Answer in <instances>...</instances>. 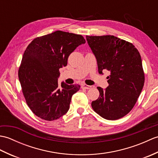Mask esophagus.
<instances>
[{
	"label": "esophagus",
	"mask_w": 158,
	"mask_h": 158,
	"mask_svg": "<svg viewBox=\"0 0 158 158\" xmlns=\"http://www.w3.org/2000/svg\"><path fill=\"white\" fill-rule=\"evenodd\" d=\"M81 88L83 89H91L92 88V86H90V85H88L86 84H83Z\"/></svg>",
	"instance_id": "34e87169"
}]
</instances>
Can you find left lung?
<instances>
[{
	"label": "left lung",
	"instance_id": "8db88e82",
	"mask_svg": "<svg viewBox=\"0 0 158 158\" xmlns=\"http://www.w3.org/2000/svg\"><path fill=\"white\" fill-rule=\"evenodd\" d=\"M95 55L98 73L110 71L109 86L98 87V98L94 110L104 119L116 120L126 115L138 100L145 83L141 57L135 45L113 35L86 36Z\"/></svg>",
	"mask_w": 158,
	"mask_h": 158
}]
</instances>
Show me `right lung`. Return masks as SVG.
Masks as SVG:
<instances>
[{
  "instance_id": "1",
  "label": "right lung",
  "mask_w": 158,
  "mask_h": 158,
  "mask_svg": "<svg viewBox=\"0 0 158 158\" xmlns=\"http://www.w3.org/2000/svg\"><path fill=\"white\" fill-rule=\"evenodd\" d=\"M85 40L81 35L56 31L35 38L28 45L18 70L23 95L32 112L46 121L59 119L68 112L79 85L59 86L60 68L69 55Z\"/></svg>"
}]
</instances>
